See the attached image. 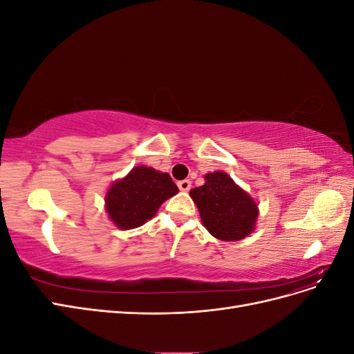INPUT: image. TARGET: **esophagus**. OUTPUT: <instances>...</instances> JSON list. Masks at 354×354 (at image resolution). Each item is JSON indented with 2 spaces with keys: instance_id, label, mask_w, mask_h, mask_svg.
<instances>
[{
  "instance_id": "34e87169",
  "label": "esophagus",
  "mask_w": 354,
  "mask_h": 354,
  "mask_svg": "<svg viewBox=\"0 0 354 354\" xmlns=\"http://www.w3.org/2000/svg\"><path fill=\"white\" fill-rule=\"evenodd\" d=\"M177 186L181 192H187V190H190L192 183H190V180H181V181H178Z\"/></svg>"
}]
</instances>
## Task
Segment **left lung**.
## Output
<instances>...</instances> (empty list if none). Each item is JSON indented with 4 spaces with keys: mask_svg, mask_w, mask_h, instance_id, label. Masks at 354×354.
Here are the masks:
<instances>
[{
    "mask_svg": "<svg viewBox=\"0 0 354 354\" xmlns=\"http://www.w3.org/2000/svg\"><path fill=\"white\" fill-rule=\"evenodd\" d=\"M203 226L220 241H241L254 230L259 209L254 199L226 174L205 176V185L190 190Z\"/></svg>",
    "mask_w": 354,
    "mask_h": 354,
    "instance_id": "1",
    "label": "left lung"
}]
</instances>
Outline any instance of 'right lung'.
I'll return each mask as SVG.
<instances>
[{
    "label": "right lung",
    "instance_id": "add662e5",
    "mask_svg": "<svg viewBox=\"0 0 354 354\" xmlns=\"http://www.w3.org/2000/svg\"><path fill=\"white\" fill-rule=\"evenodd\" d=\"M177 192L169 174L136 167L125 178L112 185L106 195V211L120 229H136L151 220L162 202Z\"/></svg>",
    "mask_w": 354,
    "mask_h": 354
}]
</instances>
